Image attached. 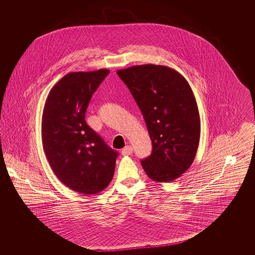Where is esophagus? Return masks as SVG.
Returning a JSON list of instances; mask_svg holds the SVG:
<instances>
[{"label":"esophagus","mask_w":255,"mask_h":255,"mask_svg":"<svg viewBox=\"0 0 255 255\" xmlns=\"http://www.w3.org/2000/svg\"><path fill=\"white\" fill-rule=\"evenodd\" d=\"M132 153V147L131 146H127L124 147V149L122 150V154L125 156V155H131Z\"/></svg>","instance_id":"34e87169"}]
</instances>
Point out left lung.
Listing matches in <instances>:
<instances>
[{
    "label": "left lung",
    "instance_id": "obj_1",
    "mask_svg": "<svg viewBox=\"0 0 255 255\" xmlns=\"http://www.w3.org/2000/svg\"><path fill=\"white\" fill-rule=\"evenodd\" d=\"M144 117L152 152L141 161L147 177L170 182L192 165L200 139V116L185 77L168 66L134 65L118 70Z\"/></svg>",
    "mask_w": 255,
    "mask_h": 255
}]
</instances>
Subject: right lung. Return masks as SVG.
I'll use <instances>...</instances> for the list:
<instances>
[{
	"label": "right lung",
	"mask_w": 255,
	"mask_h": 255,
	"mask_svg": "<svg viewBox=\"0 0 255 255\" xmlns=\"http://www.w3.org/2000/svg\"><path fill=\"white\" fill-rule=\"evenodd\" d=\"M108 73L65 75L50 90L42 115V143L50 167L64 185L87 195L108 187L118 157L85 121L91 98Z\"/></svg>",
	"instance_id": "1"
}]
</instances>
